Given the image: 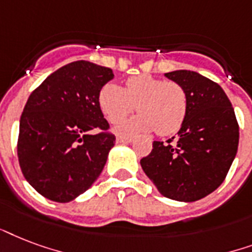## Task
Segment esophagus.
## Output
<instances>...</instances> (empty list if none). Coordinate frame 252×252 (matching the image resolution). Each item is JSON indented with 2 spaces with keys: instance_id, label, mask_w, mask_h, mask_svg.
<instances>
[{
  "instance_id": "34e87169",
  "label": "esophagus",
  "mask_w": 252,
  "mask_h": 252,
  "mask_svg": "<svg viewBox=\"0 0 252 252\" xmlns=\"http://www.w3.org/2000/svg\"><path fill=\"white\" fill-rule=\"evenodd\" d=\"M130 142H132V136H117V143H130Z\"/></svg>"
}]
</instances>
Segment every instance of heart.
I'll list each match as a JSON object with an SVG mask.
<instances>
[{
	"instance_id": "heart-1",
	"label": "heart",
	"mask_w": 252,
	"mask_h": 252,
	"mask_svg": "<svg viewBox=\"0 0 252 252\" xmlns=\"http://www.w3.org/2000/svg\"><path fill=\"white\" fill-rule=\"evenodd\" d=\"M98 104L110 124L121 122L138 105L139 114L118 127L124 134L155 130L159 135H171L180 130L188 114L184 88L150 75L130 77L126 88L108 83L99 92Z\"/></svg>"
}]
</instances>
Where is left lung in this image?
Returning <instances> with one entry per match:
<instances>
[{
	"label": "left lung",
	"instance_id": "8db88e82",
	"mask_svg": "<svg viewBox=\"0 0 252 252\" xmlns=\"http://www.w3.org/2000/svg\"><path fill=\"white\" fill-rule=\"evenodd\" d=\"M188 95V114L165 142L155 140L140 165L167 198L192 202L223 183L237 155L239 126L230 99L217 83L187 69L165 73Z\"/></svg>",
	"mask_w": 252,
	"mask_h": 252
}]
</instances>
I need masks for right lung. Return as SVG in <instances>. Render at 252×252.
Segmentation results:
<instances>
[{"label":"right lung","instance_id":"add662e5","mask_svg":"<svg viewBox=\"0 0 252 252\" xmlns=\"http://www.w3.org/2000/svg\"><path fill=\"white\" fill-rule=\"evenodd\" d=\"M113 77L110 68L79 60L51 73L27 99L17 154L25 179L43 197L69 202L102 172L116 135L98 95Z\"/></svg>","mask_w":252,"mask_h":252}]
</instances>
